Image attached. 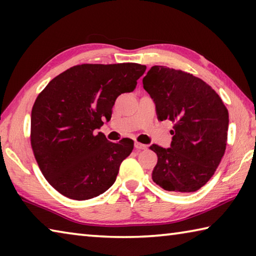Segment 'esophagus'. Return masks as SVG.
Masks as SVG:
<instances>
[{
	"mask_svg": "<svg viewBox=\"0 0 256 256\" xmlns=\"http://www.w3.org/2000/svg\"><path fill=\"white\" fill-rule=\"evenodd\" d=\"M134 146H136V150H144L146 148V144H140V142H136V144H134Z\"/></svg>",
	"mask_w": 256,
	"mask_h": 256,
	"instance_id": "1",
	"label": "esophagus"
}]
</instances>
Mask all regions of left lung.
<instances>
[{
	"label": "left lung",
	"instance_id": "1",
	"mask_svg": "<svg viewBox=\"0 0 256 256\" xmlns=\"http://www.w3.org/2000/svg\"><path fill=\"white\" fill-rule=\"evenodd\" d=\"M142 82L158 120L174 124L170 148L150 146L158 157L152 180L166 190L196 192L214 176L224 157L227 108L209 84L188 72L154 66Z\"/></svg>",
	"mask_w": 256,
	"mask_h": 256
}]
</instances>
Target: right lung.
<instances>
[{
	"label": "right lung",
	"mask_w": 256,
	"mask_h": 256,
	"mask_svg": "<svg viewBox=\"0 0 256 256\" xmlns=\"http://www.w3.org/2000/svg\"><path fill=\"white\" fill-rule=\"evenodd\" d=\"M146 66L81 64L55 76L32 110L30 141L47 182L72 200H89L110 188L134 142H110L102 132L120 94L136 89Z\"/></svg>",
	"instance_id": "obj_1"
}]
</instances>
